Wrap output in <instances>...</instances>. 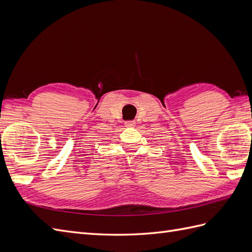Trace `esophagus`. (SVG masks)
<instances>
[{"label": "esophagus", "mask_w": 252, "mask_h": 252, "mask_svg": "<svg viewBox=\"0 0 252 252\" xmlns=\"http://www.w3.org/2000/svg\"><path fill=\"white\" fill-rule=\"evenodd\" d=\"M125 125H126V127H133V126H135V122L134 121H127V122H125Z\"/></svg>", "instance_id": "1"}]
</instances>
